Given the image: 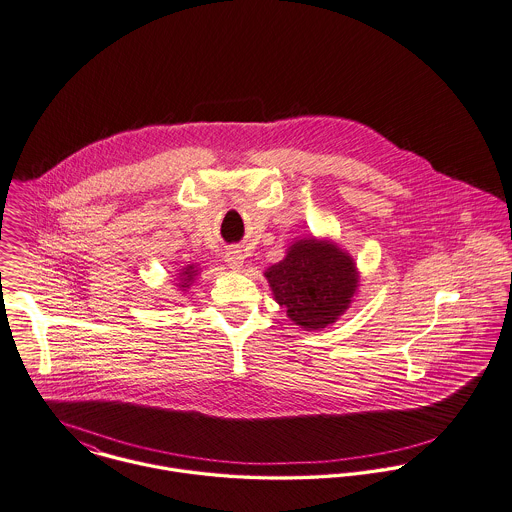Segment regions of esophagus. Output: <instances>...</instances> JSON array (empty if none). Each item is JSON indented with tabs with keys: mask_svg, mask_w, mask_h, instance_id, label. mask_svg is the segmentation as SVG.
<instances>
[{
	"mask_svg": "<svg viewBox=\"0 0 512 512\" xmlns=\"http://www.w3.org/2000/svg\"><path fill=\"white\" fill-rule=\"evenodd\" d=\"M225 260H227V264H229L233 270H240L242 264H244V254H242V250H238V248H229L227 254H225Z\"/></svg>",
	"mask_w": 512,
	"mask_h": 512,
	"instance_id": "1",
	"label": "esophagus"
}]
</instances>
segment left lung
Segmentation results:
<instances>
[{"label":"left lung","instance_id":"1","mask_svg":"<svg viewBox=\"0 0 512 512\" xmlns=\"http://www.w3.org/2000/svg\"><path fill=\"white\" fill-rule=\"evenodd\" d=\"M264 276L287 317L307 330L325 328L344 315L360 279L348 252L313 236L295 240Z\"/></svg>","mask_w":512,"mask_h":512}]
</instances>
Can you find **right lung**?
Wrapping results in <instances>:
<instances>
[{
  "mask_svg": "<svg viewBox=\"0 0 512 512\" xmlns=\"http://www.w3.org/2000/svg\"><path fill=\"white\" fill-rule=\"evenodd\" d=\"M197 268L195 266H187V268H184L182 272H180V287H184V291L186 289H189V285H191V281H193V278L197 276Z\"/></svg>",
  "mask_w": 512,
  "mask_h": 512,
  "instance_id": "right-lung-1",
  "label": "right lung"
}]
</instances>
